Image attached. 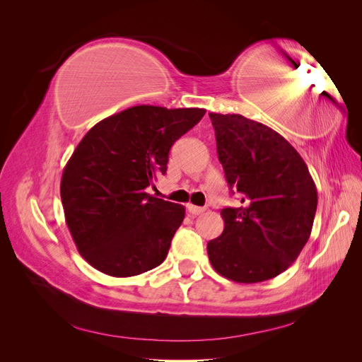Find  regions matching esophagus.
Listing matches in <instances>:
<instances>
[{
  "mask_svg": "<svg viewBox=\"0 0 362 362\" xmlns=\"http://www.w3.org/2000/svg\"><path fill=\"white\" fill-rule=\"evenodd\" d=\"M187 210H189V213H190L192 216H199V214H202V213L205 211V208L189 204V205H187Z\"/></svg>",
  "mask_w": 362,
  "mask_h": 362,
  "instance_id": "1",
  "label": "esophagus"
}]
</instances>
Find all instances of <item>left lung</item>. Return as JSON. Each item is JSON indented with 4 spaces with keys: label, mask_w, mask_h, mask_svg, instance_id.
<instances>
[{
    "label": "left lung",
    "mask_w": 362,
    "mask_h": 362,
    "mask_svg": "<svg viewBox=\"0 0 362 362\" xmlns=\"http://www.w3.org/2000/svg\"><path fill=\"white\" fill-rule=\"evenodd\" d=\"M218 161L238 208L221 211L223 233L208 258L228 279L254 284L287 270L306 245L317 189L305 161L276 131L242 115L210 113Z\"/></svg>",
    "instance_id": "obj_1"
}]
</instances>
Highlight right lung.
I'll return each instance as SVG.
<instances>
[{
    "label": "right lung",
    "instance_id": "1",
    "mask_svg": "<svg viewBox=\"0 0 362 362\" xmlns=\"http://www.w3.org/2000/svg\"><path fill=\"white\" fill-rule=\"evenodd\" d=\"M204 108L136 105L89 129L62 175L64 218L81 257L116 278L160 266L184 221L182 205L145 192Z\"/></svg>",
    "mask_w": 362,
    "mask_h": 362
}]
</instances>
